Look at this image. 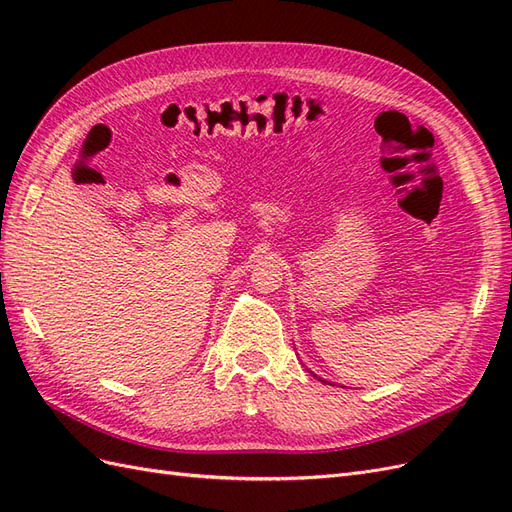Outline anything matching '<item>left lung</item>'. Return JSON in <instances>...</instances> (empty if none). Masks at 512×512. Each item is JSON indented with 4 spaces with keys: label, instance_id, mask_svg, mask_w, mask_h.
<instances>
[{
    "label": "left lung",
    "instance_id": "obj_1",
    "mask_svg": "<svg viewBox=\"0 0 512 512\" xmlns=\"http://www.w3.org/2000/svg\"><path fill=\"white\" fill-rule=\"evenodd\" d=\"M322 382H324V380H322Z\"/></svg>",
    "mask_w": 512,
    "mask_h": 512
}]
</instances>
